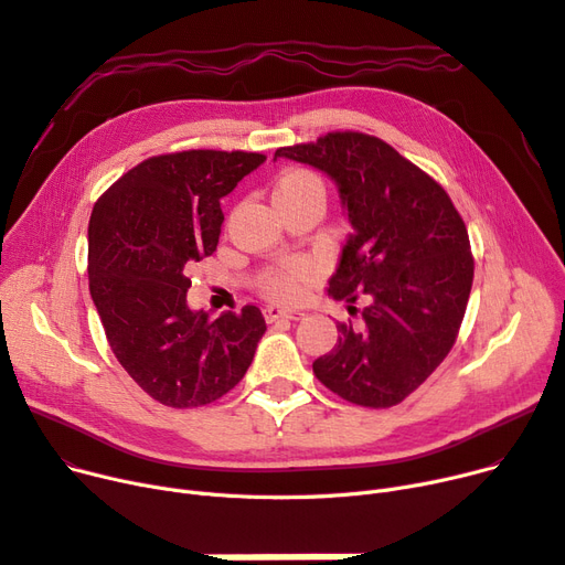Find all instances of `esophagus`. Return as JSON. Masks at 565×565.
I'll list each match as a JSON object with an SVG mask.
<instances>
[{
  "label": "esophagus",
  "mask_w": 565,
  "mask_h": 565,
  "mask_svg": "<svg viewBox=\"0 0 565 565\" xmlns=\"http://www.w3.org/2000/svg\"><path fill=\"white\" fill-rule=\"evenodd\" d=\"M263 313H265L267 323H275V321H279V318H290V321H300V318H305L302 309H284L277 305H267L263 309Z\"/></svg>",
  "instance_id": "esophagus-1"
}]
</instances>
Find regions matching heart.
<instances>
[{"label":"heart","mask_w":565,"mask_h":565,"mask_svg":"<svg viewBox=\"0 0 565 565\" xmlns=\"http://www.w3.org/2000/svg\"><path fill=\"white\" fill-rule=\"evenodd\" d=\"M275 195H323V182L318 180L311 170L305 168H288L279 175L275 184ZM316 269L307 260H292L284 267L269 273L263 281V290L267 296L279 300H298L307 286L311 284Z\"/></svg>","instance_id":"obj_1"}]
</instances>
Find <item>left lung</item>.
Returning <instances> with one entry per match:
<instances>
[{
  "instance_id": "1",
  "label": "left lung",
  "mask_w": 565,
  "mask_h": 565,
  "mask_svg": "<svg viewBox=\"0 0 565 565\" xmlns=\"http://www.w3.org/2000/svg\"><path fill=\"white\" fill-rule=\"evenodd\" d=\"M284 157L326 173L351 233L328 286L360 326L339 323L334 349L313 374L347 402L387 408L444 362L473 284L469 233L444 186L387 142L355 131L281 147Z\"/></svg>"
}]
</instances>
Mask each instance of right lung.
I'll list each match as a JSON object with an SVG mask.
<instances>
[{
  "label": "right lung",
  "instance_id": "obj_1",
  "mask_svg": "<svg viewBox=\"0 0 565 565\" xmlns=\"http://www.w3.org/2000/svg\"><path fill=\"white\" fill-rule=\"evenodd\" d=\"M265 161L256 152L152 157L96 201L89 292L115 358L159 404L203 406L247 374L267 326L258 307L191 309L189 263L216 249L222 199Z\"/></svg>",
  "mask_w": 565,
  "mask_h": 565
}]
</instances>
